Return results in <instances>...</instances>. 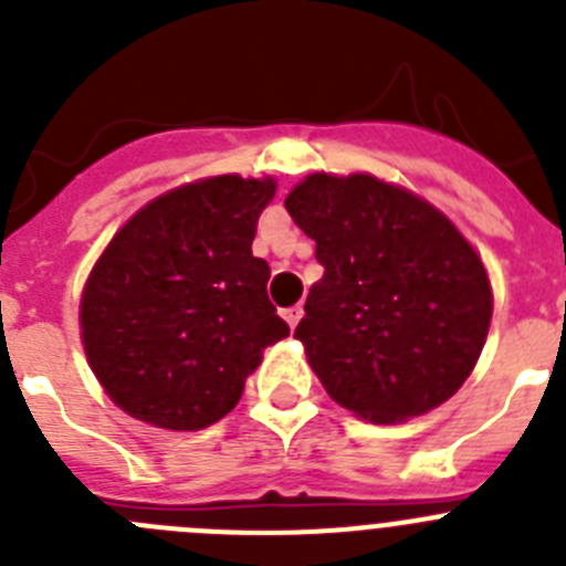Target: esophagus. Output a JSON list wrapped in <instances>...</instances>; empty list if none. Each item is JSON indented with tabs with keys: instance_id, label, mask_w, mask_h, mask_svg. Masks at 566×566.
<instances>
[{
	"instance_id": "1",
	"label": "esophagus",
	"mask_w": 566,
	"mask_h": 566,
	"mask_svg": "<svg viewBox=\"0 0 566 566\" xmlns=\"http://www.w3.org/2000/svg\"><path fill=\"white\" fill-rule=\"evenodd\" d=\"M300 317H303V308H300V306H292V308H286V312H283V319L289 323V328H297Z\"/></svg>"
}]
</instances>
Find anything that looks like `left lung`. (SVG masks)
<instances>
[{
    "mask_svg": "<svg viewBox=\"0 0 566 566\" xmlns=\"http://www.w3.org/2000/svg\"><path fill=\"white\" fill-rule=\"evenodd\" d=\"M286 209L326 269L294 337L328 397L374 424L451 399L493 317L488 269L457 223L371 172L306 175Z\"/></svg>",
    "mask_w": 566,
    "mask_h": 566,
    "instance_id": "8db88e82",
    "label": "left lung"
}]
</instances>
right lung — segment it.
Returning a JSON list of instances; mask_svg holds the SVG:
<instances>
[{"label":"right lung","mask_w":566,"mask_h":566,"mask_svg":"<svg viewBox=\"0 0 566 566\" xmlns=\"http://www.w3.org/2000/svg\"><path fill=\"white\" fill-rule=\"evenodd\" d=\"M274 178L209 175L144 203L113 234L78 300L87 363L124 413L201 431L243 397L266 345L289 337L252 254Z\"/></svg>","instance_id":"obj_1"}]
</instances>
